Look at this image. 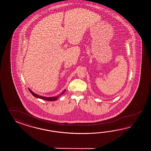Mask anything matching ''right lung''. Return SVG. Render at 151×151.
Returning <instances> with one entry per match:
<instances>
[{"label": "right lung", "mask_w": 151, "mask_h": 151, "mask_svg": "<svg viewBox=\"0 0 151 151\" xmlns=\"http://www.w3.org/2000/svg\"><path fill=\"white\" fill-rule=\"evenodd\" d=\"M29 90L33 96H35L36 98H38L42 99L45 100H46V101H55V100L57 99L62 94H63V93H64L65 91H66V90H65L64 91H63V92L62 93V94H60V95H59V96H55H55H53V97H44V96H38V95L36 94H35L34 92H33L32 91L30 90L29 88Z\"/></svg>", "instance_id": "add662e5"}]
</instances>
